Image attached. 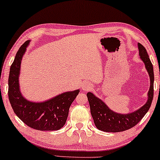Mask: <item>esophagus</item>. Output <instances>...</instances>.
<instances>
[{
    "label": "esophagus",
    "instance_id": "34e87169",
    "mask_svg": "<svg viewBox=\"0 0 160 160\" xmlns=\"http://www.w3.org/2000/svg\"><path fill=\"white\" fill-rule=\"evenodd\" d=\"M92 88V84H90V83H88V82L84 83L82 86V89H84V91H88V90H89V89H91Z\"/></svg>",
    "mask_w": 160,
    "mask_h": 160
}]
</instances>
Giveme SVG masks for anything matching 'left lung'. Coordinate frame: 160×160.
I'll return each instance as SVG.
<instances>
[{"label":"left lung","mask_w":160,"mask_h":160,"mask_svg":"<svg viewBox=\"0 0 160 160\" xmlns=\"http://www.w3.org/2000/svg\"><path fill=\"white\" fill-rule=\"evenodd\" d=\"M139 56L143 61L150 78V87L147 101L138 110L128 113H117L111 110L101 99L89 92L87 94L94 122L98 130L107 132H118L129 130L141 121L149 109L154 96V69L146 49L138 43Z\"/></svg>","instance_id":"8db88e82"}]
</instances>
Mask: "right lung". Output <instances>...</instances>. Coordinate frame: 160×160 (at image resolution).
<instances>
[{"label":"right lung","mask_w":160,"mask_h":160,"mask_svg":"<svg viewBox=\"0 0 160 160\" xmlns=\"http://www.w3.org/2000/svg\"><path fill=\"white\" fill-rule=\"evenodd\" d=\"M30 42L28 40L21 46L11 65L8 99L15 114L28 127L41 131L58 130L66 122L70 106L80 90L65 92L43 102L26 99L20 91L19 77L22 60Z\"/></svg>","instance_id":"obj_1"}]
</instances>
